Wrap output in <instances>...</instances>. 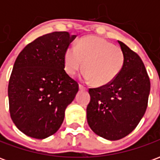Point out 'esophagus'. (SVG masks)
I'll return each instance as SVG.
<instances>
[{"label":"esophagus","instance_id":"obj_1","mask_svg":"<svg viewBox=\"0 0 160 160\" xmlns=\"http://www.w3.org/2000/svg\"><path fill=\"white\" fill-rule=\"evenodd\" d=\"M79 88H80V90H87V87H84L82 85H79Z\"/></svg>","mask_w":160,"mask_h":160}]
</instances>
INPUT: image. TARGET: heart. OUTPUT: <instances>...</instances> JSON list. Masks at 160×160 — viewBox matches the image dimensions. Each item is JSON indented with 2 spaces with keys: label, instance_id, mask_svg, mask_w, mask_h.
Instances as JSON below:
<instances>
[{
  "label": "heart",
  "instance_id": "heart-1",
  "mask_svg": "<svg viewBox=\"0 0 160 160\" xmlns=\"http://www.w3.org/2000/svg\"><path fill=\"white\" fill-rule=\"evenodd\" d=\"M64 68L73 76L83 67L82 80L101 87L111 83L122 69V49L98 37H86L70 46L64 54Z\"/></svg>",
  "mask_w": 160,
  "mask_h": 160
}]
</instances>
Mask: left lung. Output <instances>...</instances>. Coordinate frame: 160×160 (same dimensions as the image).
I'll return each mask as SVG.
<instances>
[{
  "label": "left lung",
  "instance_id": "1",
  "mask_svg": "<svg viewBox=\"0 0 160 160\" xmlns=\"http://www.w3.org/2000/svg\"><path fill=\"white\" fill-rule=\"evenodd\" d=\"M125 56L118 76L98 88H90L87 108L88 125L94 133L109 141L130 134L143 118L150 93V80L141 57L118 41Z\"/></svg>",
  "mask_w": 160,
  "mask_h": 160
}]
</instances>
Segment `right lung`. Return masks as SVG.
Instances as JSON below:
<instances>
[{"label": "right lung", "mask_w": 160, "mask_h": 160, "mask_svg": "<svg viewBox=\"0 0 160 160\" xmlns=\"http://www.w3.org/2000/svg\"><path fill=\"white\" fill-rule=\"evenodd\" d=\"M76 35L55 32L38 38L16 59L8 84L9 111L22 133L45 139L62 124L79 85L64 70V54Z\"/></svg>", "instance_id": "obj_1"}]
</instances>
